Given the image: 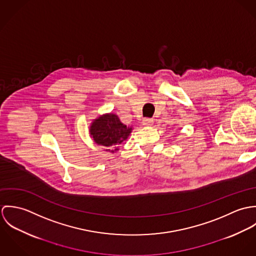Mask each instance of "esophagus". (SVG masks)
<instances>
[{
    "label": "esophagus",
    "mask_w": 256,
    "mask_h": 256,
    "mask_svg": "<svg viewBox=\"0 0 256 256\" xmlns=\"http://www.w3.org/2000/svg\"><path fill=\"white\" fill-rule=\"evenodd\" d=\"M154 123V120L152 118H144L143 119V125L145 126H152Z\"/></svg>",
    "instance_id": "1"
}]
</instances>
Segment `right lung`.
I'll return each instance as SVG.
<instances>
[{
	"instance_id": "obj_1",
	"label": "right lung",
	"mask_w": 256,
	"mask_h": 256,
	"mask_svg": "<svg viewBox=\"0 0 256 256\" xmlns=\"http://www.w3.org/2000/svg\"><path fill=\"white\" fill-rule=\"evenodd\" d=\"M131 130L132 128L121 123L118 116L110 113L96 119L90 126V132L98 145L111 146V150L106 148V150L114 152V150H118L116 148L128 138ZM113 147L116 148L115 150H112Z\"/></svg>"
}]
</instances>
